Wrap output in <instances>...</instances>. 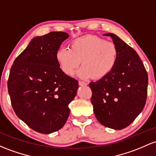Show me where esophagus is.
<instances>
[{"instance_id":"esophagus-1","label":"esophagus","mask_w":156,"mask_h":156,"mask_svg":"<svg viewBox=\"0 0 156 156\" xmlns=\"http://www.w3.org/2000/svg\"><path fill=\"white\" fill-rule=\"evenodd\" d=\"M78 84H79L80 86H86L87 83L83 81H78Z\"/></svg>"}]
</instances>
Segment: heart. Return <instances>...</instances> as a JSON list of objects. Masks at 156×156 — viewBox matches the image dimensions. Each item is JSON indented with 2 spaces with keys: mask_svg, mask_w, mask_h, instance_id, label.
<instances>
[{
  "mask_svg": "<svg viewBox=\"0 0 156 156\" xmlns=\"http://www.w3.org/2000/svg\"><path fill=\"white\" fill-rule=\"evenodd\" d=\"M119 58V49L112 41L98 35L77 38L70 48H60L55 58L60 69L68 76L74 75L81 63L78 75L82 79H101L113 69Z\"/></svg>",
  "mask_w": 156,
  "mask_h": 156,
  "instance_id": "1",
  "label": "heart"
}]
</instances>
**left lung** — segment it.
<instances>
[{
    "label": "left lung",
    "mask_w": 156,
    "mask_h": 156,
    "mask_svg": "<svg viewBox=\"0 0 156 156\" xmlns=\"http://www.w3.org/2000/svg\"><path fill=\"white\" fill-rule=\"evenodd\" d=\"M110 36L119 49L113 69L89 86L91 102L98 121L102 125L122 129L133 122L143 110L147 96L148 75L138 55L112 33Z\"/></svg>",
    "instance_id": "left-lung-1"
}]
</instances>
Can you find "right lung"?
<instances>
[{
  "label": "right lung",
  "instance_id": "add662e5",
  "mask_svg": "<svg viewBox=\"0 0 156 156\" xmlns=\"http://www.w3.org/2000/svg\"><path fill=\"white\" fill-rule=\"evenodd\" d=\"M68 37L63 32L34 37L10 69L7 87L15 114L42 134L63 127L78 88V81L65 75L55 58L61 43Z\"/></svg>",
  "mask_w": 156,
  "mask_h": 156
}]
</instances>
